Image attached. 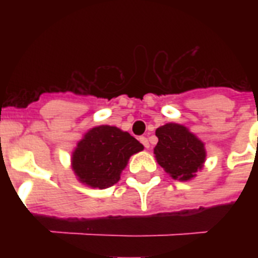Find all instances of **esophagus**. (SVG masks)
<instances>
[{"instance_id": "34e87169", "label": "esophagus", "mask_w": 258, "mask_h": 258, "mask_svg": "<svg viewBox=\"0 0 258 258\" xmlns=\"http://www.w3.org/2000/svg\"><path fill=\"white\" fill-rule=\"evenodd\" d=\"M139 141H141V143L143 146H145L146 149H149L150 143H149V139H147V138H146V137H141V138H139Z\"/></svg>"}]
</instances>
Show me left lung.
<instances>
[{
    "mask_svg": "<svg viewBox=\"0 0 258 258\" xmlns=\"http://www.w3.org/2000/svg\"><path fill=\"white\" fill-rule=\"evenodd\" d=\"M158 143L154 149L157 162L171 178L190 180L202 169L206 159L204 142L184 125L167 123L157 128Z\"/></svg>",
    "mask_w": 258,
    "mask_h": 258,
    "instance_id": "obj_1",
    "label": "left lung"
}]
</instances>
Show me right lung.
Masks as SVG:
<instances>
[{"label": "right lung", "mask_w": 258, "mask_h": 258, "mask_svg": "<svg viewBox=\"0 0 258 258\" xmlns=\"http://www.w3.org/2000/svg\"><path fill=\"white\" fill-rule=\"evenodd\" d=\"M143 149L128 133L112 125H97L83 137L72 153V170L89 187H111L119 182L130 157Z\"/></svg>", "instance_id": "right-lung-1"}]
</instances>
